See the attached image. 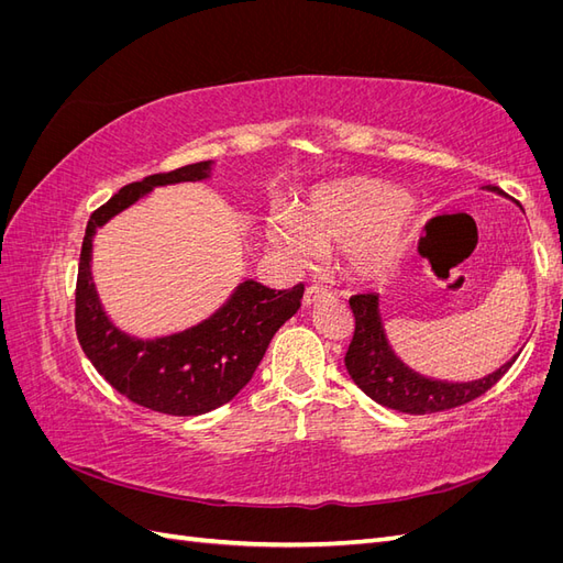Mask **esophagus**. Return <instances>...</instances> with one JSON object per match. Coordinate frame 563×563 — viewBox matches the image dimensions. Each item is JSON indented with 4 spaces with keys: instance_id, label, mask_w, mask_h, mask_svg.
<instances>
[{
    "instance_id": "obj_1",
    "label": "esophagus",
    "mask_w": 563,
    "mask_h": 563,
    "mask_svg": "<svg viewBox=\"0 0 563 563\" xmlns=\"http://www.w3.org/2000/svg\"><path fill=\"white\" fill-rule=\"evenodd\" d=\"M327 298H331V291H329V288H323V286L312 284V286L305 288V294H302V305H305V308H310V305L321 302V300H327Z\"/></svg>"
}]
</instances>
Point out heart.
Listing matches in <instances>:
<instances>
[{"label":"heart","instance_id":"obj_1","mask_svg":"<svg viewBox=\"0 0 563 563\" xmlns=\"http://www.w3.org/2000/svg\"><path fill=\"white\" fill-rule=\"evenodd\" d=\"M413 228L416 209L399 187L378 178H350L310 192L294 220L267 218L265 234L291 265L314 263L319 251H345L352 275L373 282L395 267Z\"/></svg>","mask_w":563,"mask_h":563}]
</instances>
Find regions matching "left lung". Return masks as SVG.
<instances>
[{
	"mask_svg": "<svg viewBox=\"0 0 563 563\" xmlns=\"http://www.w3.org/2000/svg\"><path fill=\"white\" fill-rule=\"evenodd\" d=\"M486 190L505 197V192L496 185H486ZM350 308L354 314V335L345 354L350 378L373 401L395 408L399 413L424 416L449 411V408L463 406L476 397H482L486 389H490L505 376L507 368L519 356L517 352L500 368L476 380L430 378L422 376L416 368L406 366L397 352L391 350L380 314V296H352Z\"/></svg>",
	"mask_w": 563,
	"mask_h": 563,
	"instance_id": "8db88e82",
	"label": "left lung"
}]
</instances>
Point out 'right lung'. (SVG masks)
I'll use <instances>...</instances> for the list:
<instances>
[{
    "mask_svg": "<svg viewBox=\"0 0 563 563\" xmlns=\"http://www.w3.org/2000/svg\"><path fill=\"white\" fill-rule=\"evenodd\" d=\"M213 164H187L124 185L91 213L79 253L75 327L84 354L119 395L168 416H199L228 404L253 378L272 335L298 312L302 298V284L275 291L255 279H242L213 314L155 338L131 335L106 312L91 275L96 230L155 187L211 178Z\"/></svg>",
    "mask_w": 563,
    "mask_h": 563,
    "instance_id": "obj_1",
    "label": "right lung"
}]
</instances>
